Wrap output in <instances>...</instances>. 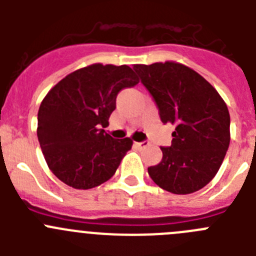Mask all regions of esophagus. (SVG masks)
I'll list each match as a JSON object with an SVG mask.
<instances>
[{
  "label": "esophagus",
  "instance_id": "1",
  "mask_svg": "<svg viewBox=\"0 0 256 256\" xmlns=\"http://www.w3.org/2000/svg\"><path fill=\"white\" fill-rule=\"evenodd\" d=\"M134 146L137 148H148V141H144V142H136Z\"/></svg>",
  "mask_w": 256,
  "mask_h": 256
}]
</instances>
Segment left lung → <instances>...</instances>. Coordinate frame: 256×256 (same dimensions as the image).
<instances>
[{
  "mask_svg": "<svg viewBox=\"0 0 256 256\" xmlns=\"http://www.w3.org/2000/svg\"><path fill=\"white\" fill-rule=\"evenodd\" d=\"M141 82L152 94L164 124L176 126L170 148L148 169L165 191L187 195L216 177L230 141V112L204 76L176 61L136 64Z\"/></svg>",
  "mask_w": 256,
  "mask_h": 256,
  "instance_id": "left-lung-1",
  "label": "left lung"
}]
</instances>
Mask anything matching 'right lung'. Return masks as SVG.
I'll return each mask as SVG.
<instances>
[{
	"instance_id": "1",
	"label": "right lung",
	"mask_w": 256,
	"mask_h": 256,
	"mask_svg": "<svg viewBox=\"0 0 256 256\" xmlns=\"http://www.w3.org/2000/svg\"><path fill=\"white\" fill-rule=\"evenodd\" d=\"M138 78L128 65H88L68 74L44 96L38 110L37 136L50 170L68 186L90 190L112 177L130 137L105 132L120 90Z\"/></svg>"
}]
</instances>
